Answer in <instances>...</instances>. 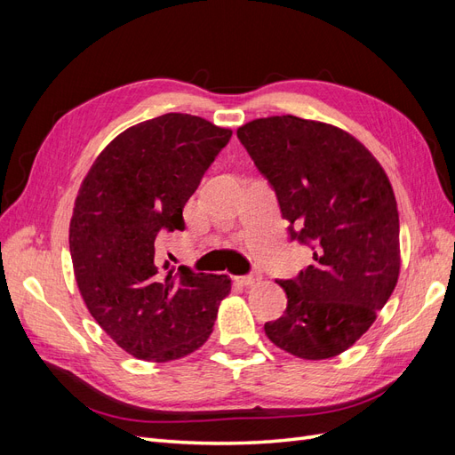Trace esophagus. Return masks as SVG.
Returning a JSON list of instances; mask_svg holds the SVG:
<instances>
[{"label":"esophagus","instance_id":"1","mask_svg":"<svg viewBox=\"0 0 455 455\" xmlns=\"http://www.w3.org/2000/svg\"><path fill=\"white\" fill-rule=\"evenodd\" d=\"M261 281V275L259 273H251V275H244V277H239V283L244 286H252L258 284Z\"/></svg>","mask_w":455,"mask_h":455}]
</instances>
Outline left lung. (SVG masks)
<instances>
[{
    "mask_svg": "<svg viewBox=\"0 0 455 455\" xmlns=\"http://www.w3.org/2000/svg\"><path fill=\"white\" fill-rule=\"evenodd\" d=\"M237 136L277 194L292 239L313 244V266L279 281L288 306L266 334L298 359H332L374 324L396 286L393 186L379 161L330 123L271 116Z\"/></svg>",
    "mask_w": 455,
    "mask_h": 455,
    "instance_id": "1",
    "label": "left lung"
}]
</instances>
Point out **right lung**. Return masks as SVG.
I'll return each mask as SVG.
<instances>
[{
	"label": "right lung",
	"mask_w": 455,
	"mask_h": 455,
	"mask_svg": "<svg viewBox=\"0 0 455 455\" xmlns=\"http://www.w3.org/2000/svg\"><path fill=\"white\" fill-rule=\"evenodd\" d=\"M231 129L164 114L117 134L79 186L70 220L76 283L89 313L129 355L169 363L209 339L228 275L159 258L164 231L184 229V204Z\"/></svg>",
	"instance_id": "obj_1"
}]
</instances>
